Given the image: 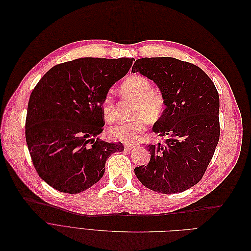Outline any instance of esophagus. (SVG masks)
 <instances>
[{"label": "esophagus", "mask_w": 251, "mask_h": 251, "mask_svg": "<svg viewBox=\"0 0 251 251\" xmlns=\"http://www.w3.org/2000/svg\"><path fill=\"white\" fill-rule=\"evenodd\" d=\"M134 148H135L134 145H126V146H125V149H126V151H130V150H133Z\"/></svg>", "instance_id": "obj_1"}]
</instances>
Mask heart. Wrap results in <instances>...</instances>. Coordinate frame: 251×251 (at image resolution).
<instances>
[{
	"label": "heart",
	"instance_id": "obj_1",
	"mask_svg": "<svg viewBox=\"0 0 251 251\" xmlns=\"http://www.w3.org/2000/svg\"><path fill=\"white\" fill-rule=\"evenodd\" d=\"M121 91L126 97L136 101L134 117L136 119L128 123H121L109 129V136L125 144H136L147 129V121L155 122L162 115L165 107L163 95L158 91H153L152 85L144 76L130 75L121 86ZM102 112L107 122L112 123L115 119V103L111 92H108L102 102Z\"/></svg>",
	"mask_w": 251,
	"mask_h": 251
}]
</instances>
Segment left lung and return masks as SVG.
Returning a JSON list of instances; mask_svg holds the SVG:
<instances>
[{"label": "left lung", "mask_w": 251, "mask_h": 251, "mask_svg": "<svg viewBox=\"0 0 251 251\" xmlns=\"http://www.w3.org/2000/svg\"><path fill=\"white\" fill-rule=\"evenodd\" d=\"M132 71L153 80L163 95L165 109L152 129L169 137L163 145H148L150 161L135 174L155 192H184L201 180L218 145V91L203 70L173 57L138 59Z\"/></svg>", "instance_id": "1"}]
</instances>
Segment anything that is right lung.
I'll return each mask as SVG.
<instances>
[{"mask_svg": "<svg viewBox=\"0 0 251 251\" xmlns=\"http://www.w3.org/2000/svg\"><path fill=\"white\" fill-rule=\"evenodd\" d=\"M134 58H78L55 65L33 89L27 106L26 144L41 178L77 194L103 176L122 143L95 140L103 132L102 102L132 67Z\"/></svg>", "mask_w": 251, "mask_h": 251, "instance_id": "obj_1", "label": "right lung"}]
</instances>
